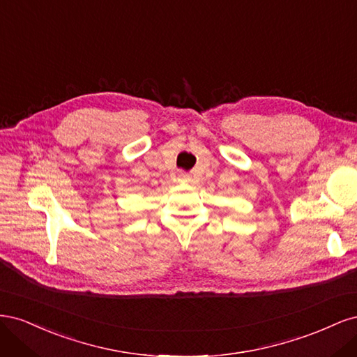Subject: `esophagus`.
<instances>
[{"instance_id": "34e87169", "label": "esophagus", "mask_w": 357, "mask_h": 357, "mask_svg": "<svg viewBox=\"0 0 357 357\" xmlns=\"http://www.w3.org/2000/svg\"><path fill=\"white\" fill-rule=\"evenodd\" d=\"M178 178H180V180H186V178H188V176H186V174H183V172H181V174L178 176Z\"/></svg>"}]
</instances>
